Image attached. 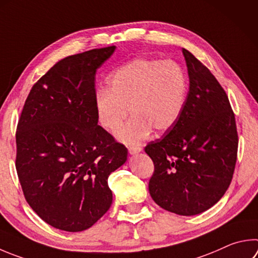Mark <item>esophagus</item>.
<instances>
[{"label": "esophagus", "instance_id": "34e87169", "mask_svg": "<svg viewBox=\"0 0 258 258\" xmlns=\"http://www.w3.org/2000/svg\"><path fill=\"white\" fill-rule=\"evenodd\" d=\"M141 151H142V148H140V147H130L128 148V152L131 154H137Z\"/></svg>", "mask_w": 258, "mask_h": 258}]
</instances>
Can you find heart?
I'll return each mask as SVG.
<instances>
[{"mask_svg": "<svg viewBox=\"0 0 258 258\" xmlns=\"http://www.w3.org/2000/svg\"><path fill=\"white\" fill-rule=\"evenodd\" d=\"M187 78L174 60L141 57L131 60L111 74L108 90L97 91L95 109L98 124L116 134L128 116L133 117L120 131L118 139L139 144L156 130H171L184 110Z\"/></svg>", "mask_w": 258, "mask_h": 258, "instance_id": "b5f03b06", "label": "heart"}]
</instances>
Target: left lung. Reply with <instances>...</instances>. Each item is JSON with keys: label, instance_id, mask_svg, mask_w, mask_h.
I'll return each instance as SVG.
<instances>
[{"label": "left lung", "instance_id": "obj_1", "mask_svg": "<svg viewBox=\"0 0 258 258\" xmlns=\"http://www.w3.org/2000/svg\"><path fill=\"white\" fill-rule=\"evenodd\" d=\"M189 77L180 118L144 148L154 171L149 191L159 207L195 215L218 203L232 180L237 161L235 114L210 70L182 48Z\"/></svg>", "mask_w": 258, "mask_h": 258}]
</instances>
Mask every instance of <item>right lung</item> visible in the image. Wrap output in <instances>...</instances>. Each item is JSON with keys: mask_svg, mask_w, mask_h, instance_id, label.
Segmentation results:
<instances>
[{"mask_svg": "<svg viewBox=\"0 0 258 258\" xmlns=\"http://www.w3.org/2000/svg\"><path fill=\"white\" fill-rule=\"evenodd\" d=\"M115 46L68 56L37 81L19 119L16 168L25 199L46 223L78 232L113 202L108 177L127 149L98 125L97 69Z\"/></svg>", "mask_w": 258, "mask_h": 258, "instance_id": "add662e5", "label": "right lung"}]
</instances>
